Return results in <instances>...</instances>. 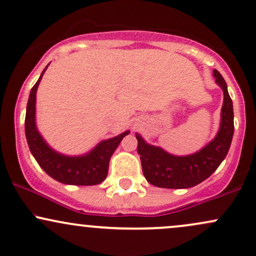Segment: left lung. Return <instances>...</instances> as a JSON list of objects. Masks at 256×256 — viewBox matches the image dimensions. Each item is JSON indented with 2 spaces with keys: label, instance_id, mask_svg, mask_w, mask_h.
Wrapping results in <instances>:
<instances>
[{
  "label": "left lung",
  "instance_id": "8db88e82",
  "mask_svg": "<svg viewBox=\"0 0 256 256\" xmlns=\"http://www.w3.org/2000/svg\"><path fill=\"white\" fill-rule=\"evenodd\" d=\"M213 76L224 94V102L218 134L206 146L194 154L178 156L170 154L160 146L149 144L140 134H136L137 152L143 174L155 186L166 189L195 186L210 177L228 155L234 130V107L224 78L216 70H213Z\"/></svg>",
  "mask_w": 256,
  "mask_h": 256
}]
</instances>
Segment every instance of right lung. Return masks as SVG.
Segmentation results:
<instances>
[{
    "mask_svg": "<svg viewBox=\"0 0 256 256\" xmlns=\"http://www.w3.org/2000/svg\"><path fill=\"white\" fill-rule=\"evenodd\" d=\"M48 66L43 70L37 83L31 89L26 107L25 134L31 154L43 171L60 183L70 185H96L102 183L108 174L110 156L118 148L122 138L130 134V131L102 140L89 152L78 156H70L54 150L44 140L36 126V92Z\"/></svg>",
    "mask_w": 256,
    "mask_h": 256,
    "instance_id": "add662e5",
    "label": "right lung"
}]
</instances>
